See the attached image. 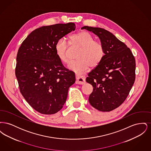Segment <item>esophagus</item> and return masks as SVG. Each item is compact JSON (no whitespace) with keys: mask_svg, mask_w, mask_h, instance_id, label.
<instances>
[{"mask_svg":"<svg viewBox=\"0 0 151 151\" xmlns=\"http://www.w3.org/2000/svg\"><path fill=\"white\" fill-rule=\"evenodd\" d=\"M76 84L83 85L86 83V78L84 76H80L79 75H76Z\"/></svg>","mask_w":151,"mask_h":151,"instance_id":"1","label":"esophagus"}]
</instances>
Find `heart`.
Returning <instances> with one entry per match:
<instances>
[{"label":"heart","instance_id":"obj_1","mask_svg":"<svg viewBox=\"0 0 151 151\" xmlns=\"http://www.w3.org/2000/svg\"><path fill=\"white\" fill-rule=\"evenodd\" d=\"M70 43L73 46L80 48L78 55L79 60L72 61L68 65V68L78 75H82L88 70L89 67H95L100 63L105 55L102 44L94 41L89 33L82 31L70 37ZM55 52L59 60L63 63H68L67 54L68 42L65 38H61L55 44Z\"/></svg>","mask_w":151,"mask_h":151}]
</instances>
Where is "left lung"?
<instances>
[{
	"mask_svg": "<svg viewBox=\"0 0 151 151\" xmlns=\"http://www.w3.org/2000/svg\"><path fill=\"white\" fill-rule=\"evenodd\" d=\"M81 29L98 36L105 51L100 63L86 78V82L94 88L89 102L99 111H111L126 99L134 83L135 58L129 48L108 30L88 26Z\"/></svg>",
	"mask_w": 151,
	"mask_h": 151,
	"instance_id": "obj_1",
	"label": "left lung"
}]
</instances>
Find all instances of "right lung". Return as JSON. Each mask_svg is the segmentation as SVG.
<instances>
[{"label": "right lung", "instance_id": "obj_1", "mask_svg": "<svg viewBox=\"0 0 151 151\" xmlns=\"http://www.w3.org/2000/svg\"><path fill=\"white\" fill-rule=\"evenodd\" d=\"M75 28L73 22L41 27L31 32L19 49L15 73L20 92L41 114L60 110L75 82V73L63 66L55 49L58 40Z\"/></svg>", "mask_w": 151, "mask_h": 151}]
</instances>
